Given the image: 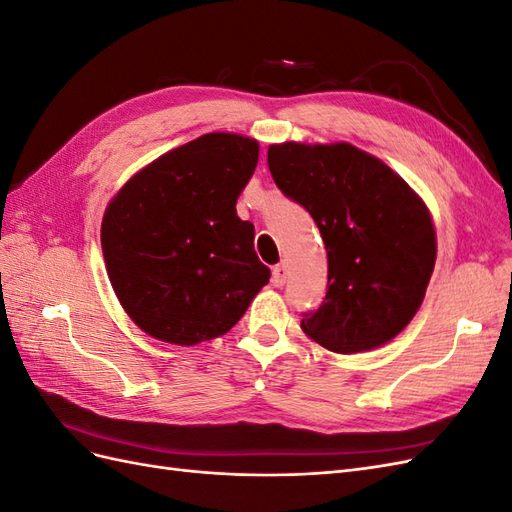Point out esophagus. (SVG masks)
I'll return each mask as SVG.
<instances>
[{"instance_id":"1","label":"esophagus","mask_w":512,"mask_h":512,"mask_svg":"<svg viewBox=\"0 0 512 512\" xmlns=\"http://www.w3.org/2000/svg\"><path fill=\"white\" fill-rule=\"evenodd\" d=\"M286 277H288V269H286V265H275V267H273V277H271L273 286L282 288V286L286 284Z\"/></svg>"}]
</instances>
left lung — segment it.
I'll return each instance as SVG.
<instances>
[{"label":"left lung","mask_w":512,"mask_h":512,"mask_svg":"<svg viewBox=\"0 0 512 512\" xmlns=\"http://www.w3.org/2000/svg\"><path fill=\"white\" fill-rule=\"evenodd\" d=\"M267 164L327 247V294L303 314L301 329L342 354L389 342L421 307L436 262V232L421 198L348 143L271 145Z\"/></svg>","instance_id":"8db88e82"}]
</instances>
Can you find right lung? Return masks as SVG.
I'll return each instance as SVG.
<instances>
[{"mask_svg":"<svg viewBox=\"0 0 512 512\" xmlns=\"http://www.w3.org/2000/svg\"><path fill=\"white\" fill-rule=\"evenodd\" d=\"M256 164L252 138L205 134L143 168L108 205V277L151 337L194 346L224 335L269 282L254 224L237 215Z\"/></svg>","mask_w":512,"mask_h":512,"instance_id":"1","label":"right lung"}]
</instances>
